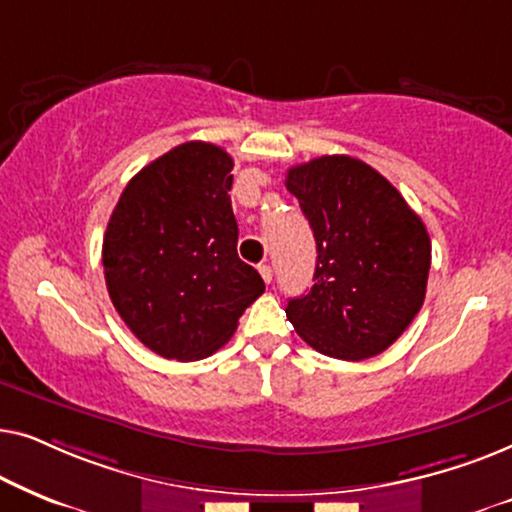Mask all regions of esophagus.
I'll return each instance as SVG.
<instances>
[{"label": "esophagus", "instance_id": "obj_1", "mask_svg": "<svg viewBox=\"0 0 512 512\" xmlns=\"http://www.w3.org/2000/svg\"><path fill=\"white\" fill-rule=\"evenodd\" d=\"M258 272H261V277H263V282H265V284H270V282H272V268H270L268 263L258 265Z\"/></svg>", "mask_w": 512, "mask_h": 512}]
</instances>
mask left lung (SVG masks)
Segmentation results:
<instances>
[{"label": "left lung", "instance_id": "obj_1", "mask_svg": "<svg viewBox=\"0 0 512 512\" xmlns=\"http://www.w3.org/2000/svg\"><path fill=\"white\" fill-rule=\"evenodd\" d=\"M317 242L307 296L286 317L317 352L342 361L382 354L422 310L431 240L403 195L352 156H321L286 172Z\"/></svg>", "mask_w": 512, "mask_h": 512}]
</instances>
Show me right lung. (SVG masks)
Returning <instances> with one entry per match:
<instances>
[{
	"instance_id": "1",
	"label": "right lung",
	"mask_w": 512,
	"mask_h": 512,
	"mask_svg": "<svg viewBox=\"0 0 512 512\" xmlns=\"http://www.w3.org/2000/svg\"><path fill=\"white\" fill-rule=\"evenodd\" d=\"M233 158L174 146L128 181L102 244L107 291L135 338L165 359L198 361L233 338L265 291L237 256Z\"/></svg>"
}]
</instances>
